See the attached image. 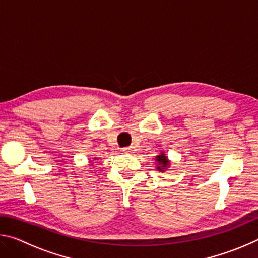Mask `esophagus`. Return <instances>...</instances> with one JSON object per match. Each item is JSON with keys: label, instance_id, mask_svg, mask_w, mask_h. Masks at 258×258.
I'll use <instances>...</instances> for the list:
<instances>
[{"label": "esophagus", "instance_id": "esophagus-1", "mask_svg": "<svg viewBox=\"0 0 258 258\" xmlns=\"http://www.w3.org/2000/svg\"><path fill=\"white\" fill-rule=\"evenodd\" d=\"M123 151L126 152V154H132V152H135V147H133V146L125 147V148H123Z\"/></svg>", "mask_w": 258, "mask_h": 258}]
</instances>
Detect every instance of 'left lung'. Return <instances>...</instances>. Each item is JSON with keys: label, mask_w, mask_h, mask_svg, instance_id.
Listing matches in <instances>:
<instances>
[{"label": "left lung", "mask_w": 258, "mask_h": 258, "mask_svg": "<svg viewBox=\"0 0 258 258\" xmlns=\"http://www.w3.org/2000/svg\"><path fill=\"white\" fill-rule=\"evenodd\" d=\"M156 160L158 161V165H160L159 167H157V169H158V171L164 172L165 169H166V167H167V166L169 165V161L167 159V157H166L164 154H160L159 156H157L156 157Z\"/></svg>", "instance_id": "8db88e82"}]
</instances>
